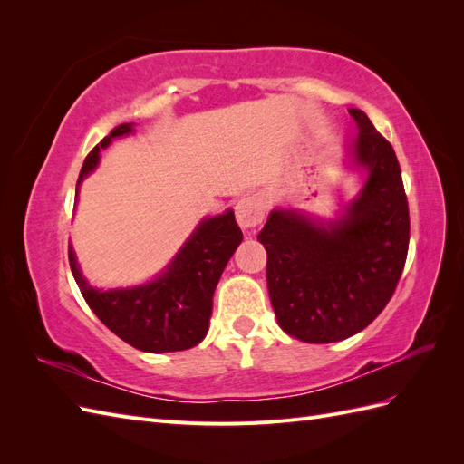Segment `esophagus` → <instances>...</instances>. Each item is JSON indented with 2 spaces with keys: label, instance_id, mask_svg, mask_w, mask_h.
I'll return each mask as SVG.
<instances>
[{
  "label": "esophagus",
  "instance_id": "obj_1",
  "mask_svg": "<svg viewBox=\"0 0 464 464\" xmlns=\"http://www.w3.org/2000/svg\"><path fill=\"white\" fill-rule=\"evenodd\" d=\"M265 218V203L257 195H247L236 205V220L244 230L256 228Z\"/></svg>",
  "mask_w": 464,
  "mask_h": 464
}]
</instances>
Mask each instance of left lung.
Listing matches in <instances>:
<instances>
[{
    "label": "left lung",
    "mask_w": 464,
    "mask_h": 464,
    "mask_svg": "<svg viewBox=\"0 0 464 464\" xmlns=\"http://www.w3.org/2000/svg\"><path fill=\"white\" fill-rule=\"evenodd\" d=\"M348 114L358 125L350 145L354 164L368 170L358 198L327 224L275 208L259 232L278 325L314 344L366 329L389 304L409 254V201L397 154L362 110Z\"/></svg>",
    "instance_id": "1"
}]
</instances>
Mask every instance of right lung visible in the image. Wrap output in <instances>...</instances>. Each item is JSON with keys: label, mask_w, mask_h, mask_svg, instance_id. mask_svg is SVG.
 <instances>
[{"label": "right lung", "mask_w": 464, "mask_h": 464, "mask_svg": "<svg viewBox=\"0 0 464 464\" xmlns=\"http://www.w3.org/2000/svg\"><path fill=\"white\" fill-rule=\"evenodd\" d=\"M131 131L133 123L118 125L87 154L79 174L77 193L81 181L101 160V149H106L114 137ZM242 237L234 210L205 218L160 276L133 288L98 290L89 286L72 247L69 265L82 298L121 341L143 353H178L205 339L218 278L236 247L242 244Z\"/></svg>", "instance_id": "obj_1"}]
</instances>
